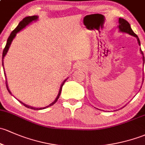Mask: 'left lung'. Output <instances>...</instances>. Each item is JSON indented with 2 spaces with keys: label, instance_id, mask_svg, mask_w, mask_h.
<instances>
[{
  "label": "left lung",
  "instance_id": "1",
  "mask_svg": "<svg viewBox=\"0 0 145 145\" xmlns=\"http://www.w3.org/2000/svg\"><path fill=\"white\" fill-rule=\"evenodd\" d=\"M119 31H122V32L127 33L129 34V35H133V36H134V37H136L137 39H138V44H139L140 45V42L139 38H138V35H137L136 34H135V33L133 31V30L131 29V26H130L129 23H128L127 21L125 20V19H122V18H119ZM140 52H141L142 54L144 55L142 51L140 50ZM143 61H144V56H143Z\"/></svg>",
  "mask_w": 145,
  "mask_h": 145
}]
</instances>
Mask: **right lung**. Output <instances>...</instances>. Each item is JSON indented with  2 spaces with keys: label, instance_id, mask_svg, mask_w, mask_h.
<instances>
[{
  "label": "right lung",
  "instance_id": "1",
  "mask_svg": "<svg viewBox=\"0 0 145 145\" xmlns=\"http://www.w3.org/2000/svg\"><path fill=\"white\" fill-rule=\"evenodd\" d=\"M37 19H38V17H37V16H30V17H26L24 18V19H22V21H21V22H19V25H18V26H17V28H16L15 29H14V31H13L11 33V34H10V36H9V38H8V39H7V43H6V45H5V48H4L3 52V57H2L3 66V59H4V57H5V56L6 54H7V51H8V50H9V47H10V44H11L12 41V40L14 39V37H15L16 34H17V33L19 32V31H20L22 29V28H24L25 27V26H27V25L28 24L31 23V22H33V21L36 20ZM4 74H5V72H4ZM5 78H6V76H5ZM65 81H66V80H65V81H64V82H63V83H62L61 86V87H60V90H59V94H58L57 97H56V100H55V101H54V102L52 103H51L50 105L47 106V107H42V108H35V107H30V106H28V105H25V104H24L23 103H22V102H21V101H19V102H20L21 103H22V104H23V105H24L25 107H28V108H31V109H32V110H42V109L46 108V107H50V106L53 105L55 103H56V101H58V99H59V96H60V95H61V89H62V87H63V85L64 84V83H65ZM5 84H6V87H7V91H9V93H11V92H10V90H9L8 86H7V80H5Z\"/></svg>",
  "mask_w": 145,
  "mask_h": 145
}]
</instances>
